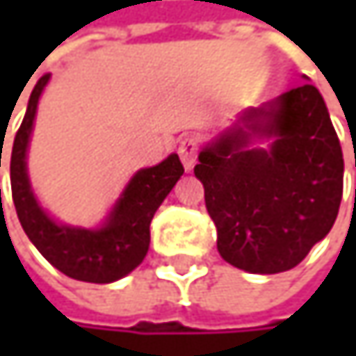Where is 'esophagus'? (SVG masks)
Returning <instances> with one entry per match:
<instances>
[{
  "mask_svg": "<svg viewBox=\"0 0 356 356\" xmlns=\"http://www.w3.org/2000/svg\"><path fill=\"white\" fill-rule=\"evenodd\" d=\"M197 150H200V142H197L195 136H183L181 138V142H179V156H181V163H183V167L187 171L195 165Z\"/></svg>",
  "mask_w": 356,
  "mask_h": 356,
  "instance_id": "esophagus-1",
  "label": "esophagus"
}]
</instances>
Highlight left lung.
I'll list each match as a JSON object with an SVG mask.
<instances>
[{
  "mask_svg": "<svg viewBox=\"0 0 356 356\" xmlns=\"http://www.w3.org/2000/svg\"><path fill=\"white\" fill-rule=\"evenodd\" d=\"M253 135L274 137L270 150L245 151ZM197 159L193 173L204 183L216 248L235 268L253 274L291 270L338 216L342 148L314 84L245 111Z\"/></svg>",
  "mask_w": 356,
  "mask_h": 356,
  "instance_id": "1",
  "label": "left lung"
}]
</instances>
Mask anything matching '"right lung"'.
<instances>
[{
	"instance_id": "right-lung-1",
	"label": "right lung",
	"mask_w": 356,
	"mask_h": 356,
	"mask_svg": "<svg viewBox=\"0 0 356 356\" xmlns=\"http://www.w3.org/2000/svg\"><path fill=\"white\" fill-rule=\"evenodd\" d=\"M49 82L44 74L31 92L26 115L14 138L10 156L12 197L18 220L35 248L59 272L82 282H113L142 264L150 245V222L154 212L183 175L177 154L156 167L142 169L115 204L107 225L99 231L59 227L36 204L26 175V148L33 131L38 97ZM1 161V150H0ZM1 165V163H0Z\"/></svg>"
}]
</instances>
